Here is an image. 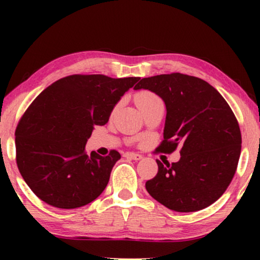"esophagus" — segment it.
<instances>
[{"mask_svg": "<svg viewBox=\"0 0 260 260\" xmlns=\"http://www.w3.org/2000/svg\"><path fill=\"white\" fill-rule=\"evenodd\" d=\"M126 158H131V159H135V161H138V159L142 158V155L141 154H137V152H125L124 154Z\"/></svg>", "mask_w": 260, "mask_h": 260, "instance_id": "34e87169", "label": "esophagus"}]
</instances>
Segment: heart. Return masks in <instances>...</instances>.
I'll return each instance as SVG.
<instances>
[{
  "label": "heart",
  "mask_w": 260,
  "mask_h": 260,
  "mask_svg": "<svg viewBox=\"0 0 260 260\" xmlns=\"http://www.w3.org/2000/svg\"><path fill=\"white\" fill-rule=\"evenodd\" d=\"M135 102H136V105L138 106V109H140L141 111H143V110L148 108V106L155 104V103L161 102V99H159L158 95L155 94L154 92L141 91L138 92L136 97H135Z\"/></svg>",
  "instance_id": "heart-1"
}]
</instances>
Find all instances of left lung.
Listing matches in <instances>:
<instances>
[{
    "instance_id": "left-lung-1",
    "label": "left lung",
    "mask_w": 260,
    "mask_h": 260,
    "mask_svg": "<svg viewBox=\"0 0 260 260\" xmlns=\"http://www.w3.org/2000/svg\"><path fill=\"white\" fill-rule=\"evenodd\" d=\"M135 90L155 92L167 108L157 150L175 151L180 161L163 166L145 182L148 193L175 212H197L218 200L236 174L241 134L232 109L207 81L182 73L141 79Z\"/></svg>"
}]
</instances>
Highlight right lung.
<instances>
[{"instance_id":"add662e5","label":"right lung","mask_w":260,"mask_h":260,"mask_svg":"<svg viewBox=\"0 0 260 260\" xmlns=\"http://www.w3.org/2000/svg\"><path fill=\"white\" fill-rule=\"evenodd\" d=\"M138 80L73 74L49 85L28 106L15 130L16 165L39 199L72 209L103 193L120 154L87 155L85 145L93 126L108 123L117 102Z\"/></svg>"}]
</instances>
